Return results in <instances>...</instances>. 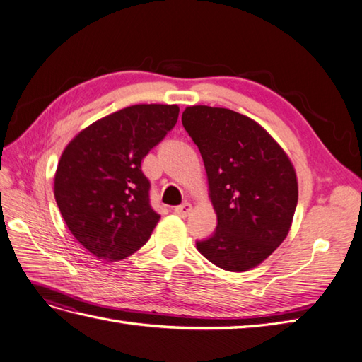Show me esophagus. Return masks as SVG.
Instances as JSON below:
<instances>
[{"label": "esophagus", "mask_w": 362, "mask_h": 362, "mask_svg": "<svg viewBox=\"0 0 362 362\" xmlns=\"http://www.w3.org/2000/svg\"><path fill=\"white\" fill-rule=\"evenodd\" d=\"M173 211H175V214L180 216V217H187L190 214V211H192V204L184 202V204L178 205V206H175Z\"/></svg>", "instance_id": "esophagus-1"}]
</instances>
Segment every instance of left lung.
Returning a JSON list of instances; mask_svg holds the SVG:
<instances>
[{
	"instance_id": "obj_1",
	"label": "left lung",
	"mask_w": 362,
	"mask_h": 362,
	"mask_svg": "<svg viewBox=\"0 0 362 362\" xmlns=\"http://www.w3.org/2000/svg\"><path fill=\"white\" fill-rule=\"evenodd\" d=\"M181 119L202 156L217 214L214 233L196 247L223 270L258 266L293 222L298 180L290 158L255 120L228 108L193 105Z\"/></svg>"
}]
</instances>
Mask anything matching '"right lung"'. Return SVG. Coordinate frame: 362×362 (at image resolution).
<instances>
[{"label":"right lung","mask_w":362,"mask_h":362,"mask_svg":"<svg viewBox=\"0 0 362 362\" xmlns=\"http://www.w3.org/2000/svg\"><path fill=\"white\" fill-rule=\"evenodd\" d=\"M178 115V105H131L96 120L64 148L54 196L71 234L100 259L129 257L154 231L160 214L151 206L141 160Z\"/></svg>","instance_id":"obj_1"}]
</instances>
